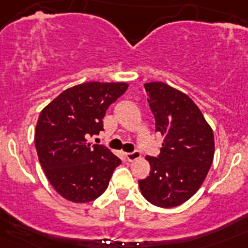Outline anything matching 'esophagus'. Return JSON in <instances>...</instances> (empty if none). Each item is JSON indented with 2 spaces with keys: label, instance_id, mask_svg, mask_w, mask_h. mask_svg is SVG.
Wrapping results in <instances>:
<instances>
[{
  "label": "esophagus",
  "instance_id": "obj_1",
  "mask_svg": "<svg viewBox=\"0 0 248 248\" xmlns=\"http://www.w3.org/2000/svg\"><path fill=\"white\" fill-rule=\"evenodd\" d=\"M125 157L128 159V161H135V160L140 159L141 154L139 151H133V153H125Z\"/></svg>",
  "mask_w": 248,
  "mask_h": 248
}]
</instances>
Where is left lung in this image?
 <instances>
[{
    "label": "left lung",
    "instance_id": "1",
    "mask_svg": "<svg viewBox=\"0 0 248 248\" xmlns=\"http://www.w3.org/2000/svg\"><path fill=\"white\" fill-rule=\"evenodd\" d=\"M155 128L164 135L159 157L146 156L150 174L139 180L141 195L157 207H175L200 189L215 154L214 131L199 107L166 83L144 84Z\"/></svg>",
    "mask_w": 248,
    "mask_h": 248
}]
</instances>
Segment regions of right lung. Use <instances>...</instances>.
<instances>
[{
    "label": "right lung",
    "mask_w": 248,
    "mask_h": 248,
    "mask_svg": "<svg viewBox=\"0 0 248 248\" xmlns=\"http://www.w3.org/2000/svg\"><path fill=\"white\" fill-rule=\"evenodd\" d=\"M128 87L124 82L82 83L62 92L39 114L34 131L39 164L65 200L85 203L98 199L122 164L108 148L92 145L88 138L103 130L105 111Z\"/></svg>",
    "instance_id": "add662e5"
}]
</instances>
